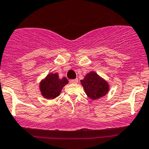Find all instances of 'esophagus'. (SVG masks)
Masks as SVG:
<instances>
[{"label":"esophagus","mask_w":149,"mask_h":149,"mask_svg":"<svg viewBox=\"0 0 149 149\" xmlns=\"http://www.w3.org/2000/svg\"><path fill=\"white\" fill-rule=\"evenodd\" d=\"M70 82L71 84H77L78 83V79H71L70 81Z\"/></svg>","instance_id":"esophagus-1"}]
</instances>
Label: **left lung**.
<instances>
[{"label":"left lung","mask_w":149,"mask_h":149,"mask_svg":"<svg viewBox=\"0 0 149 149\" xmlns=\"http://www.w3.org/2000/svg\"><path fill=\"white\" fill-rule=\"evenodd\" d=\"M81 85L88 98L96 100L107 94L109 91L108 82L101 78L95 72H91L81 80Z\"/></svg>","instance_id":"8db88e82"}]
</instances>
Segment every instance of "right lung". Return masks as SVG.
Masks as SVG:
<instances>
[{
    "mask_svg": "<svg viewBox=\"0 0 149 149\" xmlns=\"http://www.w3.org/2000/svg\"><path fill=\"white\" fill-rule=\"evenodd\" d=\"M68 83V80L65 77L59 79L58 74H49L45 79L41 81L40 84V90L41 94L46 98H56L60 95L63 86Z\"/></svg>",
    "mask_w": 149,
    "mask_h": 149,
    "instance_id": "right-lung-1",
    "label": "right lung"
}]
</instances>
